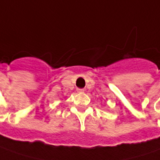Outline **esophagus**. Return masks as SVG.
Here are the masks:
<instances>
[{
	"mask_svg": "<svg viewBox=\"0 0 160 160\" xmlns=\"http://www.w3.org/2000/svg\"><path fill=\"white\" fill-rule=\"evenodd\" d=\"M77 91H78L79 93H83V92H84V89H77Z\"/></svg>",
	"mask_w": 160,
	"mask_h": 160,
	"instance_id": "esophagus-1",
	"label": "esophagus"
}]
</instances>
